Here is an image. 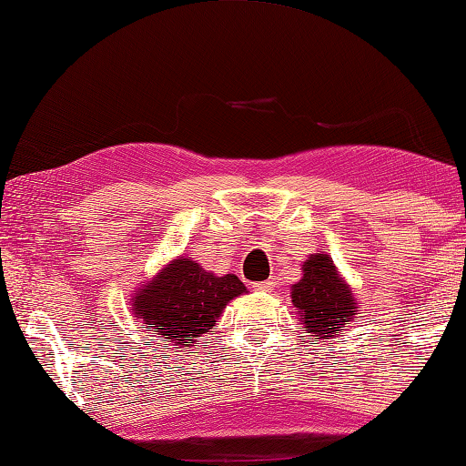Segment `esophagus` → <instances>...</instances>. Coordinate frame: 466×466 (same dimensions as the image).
<instances>
[{
	"instance_id": "1",
	"label": "esophagus",
	"mask_w": 466,
	"mask_h": 466,
	"mask_svg": "<svg viewBox=\"0 0 466 466\" xmlns=\"http://www.w3.org/2000/svg\"><path fill=\"white\" fill-rule=\"evenodd\" d=\"M254 290H260V293H272V290H275V280L268 279L264 282H257V285H254Z\"/></svg>"
}]
</instances>
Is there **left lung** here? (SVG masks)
I'll return each mask as SVG.
<instances>
[{"label":"left lung","instance_id":"1","mask_svg":"<svg viewBox=\"0 0 466 466\" xmlns=\"http://www.w3.org/2000/svg\"><path fill=\"white\" fill-rule=\"evenodd\" d=\"M300 272L303 277L290 287L299 321L315 339H333L358 319L360 303L351 285L327 252L309 254Z\"/></svg>","mask_w":466,"mask_h":466}]
</instances>
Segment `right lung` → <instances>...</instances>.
<instances>
[{
  "label": "right lung",
  "instance_id": "1",
  "mask_svg": "<svg viewBox=\"0 0 466 466\" xmlns=\"http://www.w3.org/2000/svg\"><path fill=\"white\" fill-rule=\"evenodd\" d=\"M244 293L248 290L236 275L218 277L189 257H177L133 290L131 313L147 331L187 350L214 329L226 305Z\"/></svg>",
  "mask_w": 466,
  "mask_h": 466
}]
</instances>
